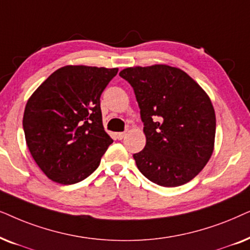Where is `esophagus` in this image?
I'll use <instances>...</instances> for the list:
<instances>
[{
	"label": "esophagus",
	"mask_w": 250,
	"mask_h": 250,
	"mask_svg": "<svg viewBox=\"0 0 250 250\" xmlns=\"http://www.w3.org/2000/svg\"><path fill=\"white\" fill-rule=\"evenodd\" d=\"M114 136L116 139H122L125 136V132H115Z\"/></svg>",
	"instance_id": "34e87169"
}]
</instances>
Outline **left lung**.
<instances>
[{"label":"left lung","instance_id":"8db88e82","mask_svg":"<svg viewBox=\"0 0 250 250\" xmlns=\"http://www.w3.org/2000/svg\"><path fill=\"white\" fill-rule=\"evenodd\" d=\"M120 76L134 88L144 122L145 147L134 154L139 171L165 188L192 181L214 152L216 115L207 92L165 64L128 67Z\"/></svg>","mask_w":250,"mask_h":250}]
</instances>
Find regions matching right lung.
<instances>
[{"instance_id": "obj_1", "label": "right lung", "mask_w": 250, "mask_h": 250, "mask_svg": "<svg viewBox=\"0 0 250 250\" xmlns=\"http://www.w3.org/2000/svg\"><path fill=\"white\" fill-rule=\"evenodd\" d=\"M118 71L64 66L28 98L22 118L26 144L49 179L75 184L98 168L113 143L103 125L101 95Z\"/></svg>"}]
</instances>
